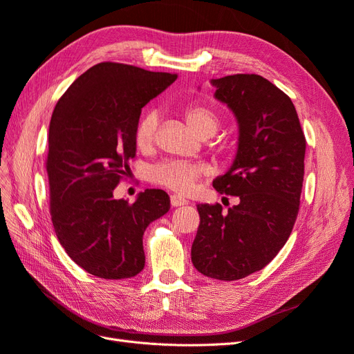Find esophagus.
Returning <instances> with one entry per match:
<instances>
[{
	"mask_svg": "<svg viewBox=\"0 0 354 354\" xmlns=\"http://www.w3.org/2000/svg\"><path fill=\"white\" fill-rule=\"evenodd\" d=\"M171 207H174V208H177V207H183V205H186L187 203V201L186 199H183V198H180V196H177V195H171Z\"/></svg>",
	"mask_w": 354,
	"mask_h": 354,
	"instance_id": "obj_1",
	"label": "esophagus"
}]
</instances>
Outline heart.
<instances>
[{
    "label": "heart",
    "mask_w": 354,
    "mask_h": 354,
    "mask_svg": "<svg viewBox=\"0 0 354 354\" xmlns=\"http://www.w3.org/2000/svg\"><path fill=\"white\" fill-rule=\"evenodd\" d=\"M183 115L190 130L202 138L211 137L220 127L218 115L205 104L192 103L185 109ZM156 128L158 113L155 111L145 112L140 120H138L134 130V140L137 147H151L155 142ZM203 174H205V167L202 164H189L181 162V160H164V162H159L151 168V171H149V180L158 186L174 190L181 195H187L194 190L198 178Z\"/></svg>",
    "instance_id": "1"
}]
</instances>
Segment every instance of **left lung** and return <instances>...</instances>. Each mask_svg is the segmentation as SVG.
Instances as JSON below:
<instances>
[{
	"label": "left lung",
	"instance_id": "1",
	"mask_svg": "<svg viewBox=\"0 0 354 354\" xmlns=\"http://www.w3.org/2000/svg\"><path fill=\"white\" fill-rule=\"evenodd\" d=\"M216 99L239 124L234 162L212 181L218 194L238 196L198 205L201 223L192 263L212 279L238 281L269 264L292 232L304 180L306 137L295 106L270 81L255 73L212 80Z\"/></svg>",
	"mask_w": 354,
	"mask_h": 354
}]
</instances>
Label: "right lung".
<instances>
[{"mask_svg":"<svg viewBox=\"0 0 354 354\" xmlns=\"http://www.w3.org/2000/svg\"><path fill=\"white\" fill-rule=\"evenodd\" d=\"M177 80L102 62L75 80L51 115L46 168L50 214L60 245L85 272L127 279L145 267L143 233L169 209V196L146 189L134 203L113 190L136 156L142 108Z\"/></svg>","mask_w":354,"mask_h":354,"instance_id":"obj_1","label":"right lung"}]
</instances>
